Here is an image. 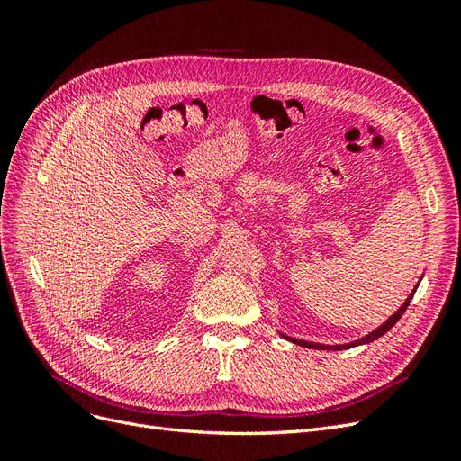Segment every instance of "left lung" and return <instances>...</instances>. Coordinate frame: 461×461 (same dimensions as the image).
<instances>
[{"instance_id":"1","label":"left lung","mask_w":461,"mask_h":461,"mask_svg":"<svg viewBox=\"0 0 461 461\" xmlns=\"http://www.w3.org/2000/svg\"><path fill=\"white\" fill-rule=\"evenodd\" d=\"M413 294L415 292H411V294L408 296V300L403 302V305L402 308L393 315V317H388V321H384V323L379 327V329H375L373 332H369V334H366L364 339H359V340H354V342H350V344H337V346H329V344H315V342H305V340H296V339H288V340H292V342H296V344H300V346H305V348H315V350H346V348H354V346H359V344H369V342H373V340H376L379 337H383L384 332H388L390 329H393L396 323H398V319L403 315V312L408 310V305H410V302H411V298H413Z\"/></svg>"}]
</instances>
